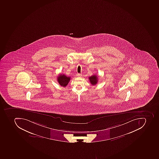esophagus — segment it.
<instances>
[{"mask_svg": "<svg viewBox=\"0 0 159 159\" xmlns=\"http://www.w3.org/2000/svg\"><path fill=\"white\" fill-rule=\"evenodd\" d=\"M76 76L77 77L81 76L82 74H80V73H77V74H76Z\"/></svg>", "mask_w": 159, "mask_h": 159, "instance_id": "esophagus-1", "label": "esophagus"}]
</instances>
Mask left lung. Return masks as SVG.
I'll return each mask as SVG.
<instances>
[{
  "mask_svg": "<svg viewBox=\"0 0 159 159\" xmlns=\"http://www.w3.org/2000/svg\"><path fill=\"white\" fill-rule=\"evenodd\" d=\"M89 80L90 83L92 85H95L97 84L98 81V77L96 75H93L89 77Z\"/></svg>",
  "mask_w": 159,
  "mask_h": 159,
  "instance_id": "left-lung-1",
  "label": "left lung"
}]
</instances>
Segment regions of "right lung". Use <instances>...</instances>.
I'll list each match as a JSON object with an SVG mask.
<instances>
[{"label": "right lung", "instance_id": "right-lung-1", "mask_svg": "<svg viewBox=\"0 0 159 159\" xmlns=\"http://www.w3.org/2000/svg\"><path fill=\"white\" fill-rule=\"evenodd\" d=\"M70 78L71 77H67L64 74H60L58 77H57V82L59 83V85L61 86L62 87L66 86L68 83L70 81Z\"/></svg>", "mask_w": 159, "mask_h": 159}]
</instances>
